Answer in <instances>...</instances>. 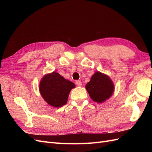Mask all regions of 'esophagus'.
<instances>
[{"label":"esophagus","instance_id":"obj_1","mask_svg":"<svg viewBox=\"0 0 152 152\" xmlns=\"http://www.w3.org/2000/svg\"><path fill=\"white\" fill-rule=\"evenodd\" d=\"M75 84H76L77 86H81L82 82H81L80 80H76V81H75Z\"/></svg>","mask_w":152,"mask_h":152}]
</instances>
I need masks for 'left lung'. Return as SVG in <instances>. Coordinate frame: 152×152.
<instances>
[{"label": "left lung", "instance_id": "left-lung-1", "mask_svg": "<svg viewBox=\"0 0 152 152\" xmlns=\"http://www.w3.org/2000/svg\"><path fill=\"white\" fill-rule=\"evenodd\" d=\"M86 88L94 102L103 103L112 96L114 86L109 77L97 72L92 76Z\"/></svg>", "mask_w": 152, "mask_h": 152}]
</instances>
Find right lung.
Segmentation results:
<instances>
[{
  "label": "right lung",
  "instance_id": "obj_1",
  "mask_svg": "<svg viewBox=\"0 0 152 152\" xmlns=\"http://www.w3.org/2000/svg\"><path fill=\"white\" fill-rule=\"evenodd\" d=\"M75 87L56 72L45 75L40 81L39 89L42 98L54 107H61L67 103L68 94Z\"/></svg>",
  "mask_w": 152,
  "mask_h": 152
}]
</instances>
